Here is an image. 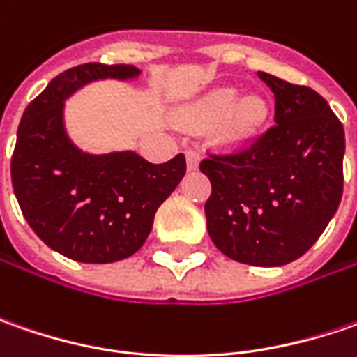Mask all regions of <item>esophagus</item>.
Segmentation results:
<instances>
[{
  "mask_svg": "<svg viewBox=\"0 0 357 357\" xmlns=\"http://www.w3.org/2000/svg\"><path fill=\"white\" fill-rule=\"evenodd\" d=\"M200 165V155L197 151H192V149H188L186 151V167H188V171H197Z\"/></svg>",
  "mask_w": 357,
  "mask_h": 357,
  "instance_id": "esophagus-1",
  "label": "esophagus"
}]
</instances>
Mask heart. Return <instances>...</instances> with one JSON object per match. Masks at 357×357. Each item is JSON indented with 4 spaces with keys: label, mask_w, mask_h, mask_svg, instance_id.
Masks as SVG:
<instances>
[{
    "label": "heart",
    "mask_w": 357,
    "mask_h": 357,
    "mask_svg": "<svg viewBox=\"0 0 357 357\" xmlns=\"http://www.w3.org/2000/svg\"><path fill=\"white\" fill-rule=\"evenodd\" d=\"M186 127H213L220 123V141L228 146H240L258 135L268 119V103L262 97L240 99L236 87H216L186 107L181 113Z\"/></svg>",
    "instance_id": "heart-1"
}]
</instances>
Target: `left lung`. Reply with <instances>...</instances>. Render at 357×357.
<instances>
[{
	"label": "left lung",
	"instance_id": "1",
	"mask_svg": "<svg viewBox=\"0 0 357 357\" xmlns=\"http://www.w3.org/2000/svg\"><path fill=\"white\" fill-rule=\"evenodd\" d=\"M276 125L248 149L211 155L200 171L213 192L204 204L214 246L250 266H284L320 238L344 188V127L322 95L268 73Z\"/></svg>",
	"mask_w": 357,
	"mask_h": 357
}]
</instances>
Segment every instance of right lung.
I'll list each match as a JSON object with an SVG mask.
<instances>
[{"label":"right lung","mask_w":357,"mask_h":357,"mask_svg":"<svg viewBox=\"0 0 357 357\" xmlns=\"http://www.w3.org/2000/svg\"><path fill=\"white\" fill-rule=\"evenodd\" d=\"M141 75L132 65L85 63L57 75L27 105L11 157V183L33 232L77 262L109 264L144 244L157 208L186 172L185 155L153 165L135 151L91 155L69 139L65 101L99 79Z\"/></svg>","instance_id":"obj_1"}]
</instances>
